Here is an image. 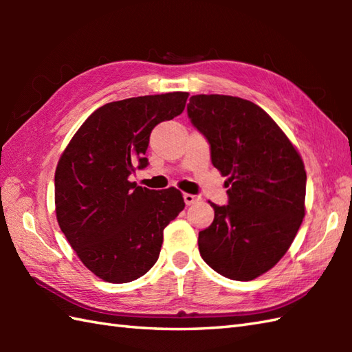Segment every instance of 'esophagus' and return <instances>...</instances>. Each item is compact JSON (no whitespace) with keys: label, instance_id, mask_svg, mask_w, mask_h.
Returning <instances> with one entry per match:
<instances>
[{"label":"esophagus","instance_id":"esophagus-1","mask_svg":"<svg viewBox=\"0 0 352 352\" xmlns=\"http://www.w3.org/2000/svg\"><path fill=\"white\" fill-rule=\"evenodd\" d=\"M183 198H184V203L188 204V206L195 204L197 201H199V197H197V195H192V193H184Z\"/></svg>","mask_w":352,"mask_h":352}]
</instances>
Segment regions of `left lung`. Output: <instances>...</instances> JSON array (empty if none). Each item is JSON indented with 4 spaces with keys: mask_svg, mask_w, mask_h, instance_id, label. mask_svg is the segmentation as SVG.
Returning a JSON list of instances; mask_svg holds the SVG:
<instances>
[{
    "mask_svg": "<svg viewBox=\"0 0 352 352\" xmlns=\"http://www.w3.org/2000/svg\"><path fill=\"white\" fill-rule=\"evenodd\" d=\"M188 115L228 188L227 206L208 201L214 219L199 231L201 257L227 278H257L278 263L301 227L304 162L274 119L248 100L193 95Z\"/></svg>",
    "mask_w": 352,
    "mask_h": 352,
    "instance_id": "8db88e82",
    "label": "left lung"
}]
</instances>
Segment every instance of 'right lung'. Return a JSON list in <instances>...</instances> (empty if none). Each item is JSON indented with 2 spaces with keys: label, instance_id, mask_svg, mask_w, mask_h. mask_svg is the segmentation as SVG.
Wrapping results in <instances>:
<instances>
[{
  "label": "right lung",
  "instance_id": "1",
  "mask_svg": "<svg viewBox=\"0 0 352 352\" xmlns=\"http://www.w3.org/2000/svg\"><path fill=\"white\" fill-rule=\"evenodd\" d=\"M188 92L145 95L104 104L81 124L56 168L58 227L89 271L129 283L159 258L163 230L184 208L183 193L130 182L145 168L149 134L182 113Z\"/></svg>",
  "mask_w": 352,
  "mask_h": 352
}]
</instances>
